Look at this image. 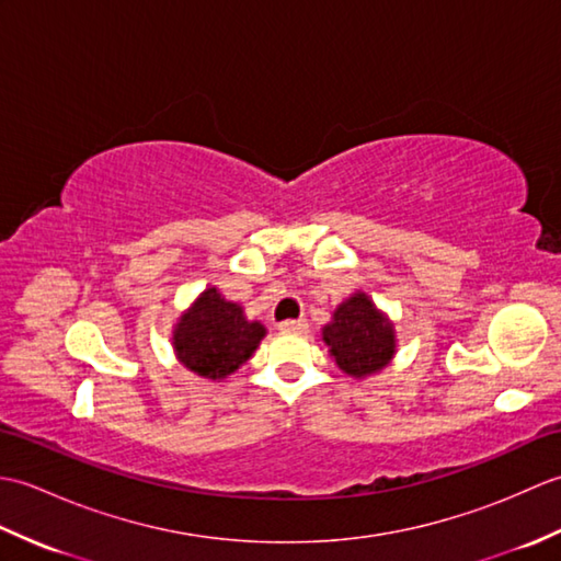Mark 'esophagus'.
Returning a JSON list of instances; mask_svg holds the SVG:
<instances>
[{"label": "esophagus", "instance_id": "1", "mask_svg": "<svg viewBox=\"0 0 561 561\" xmlns=\"http://www.w3.org/2000/svg\"><path fill=\"white\" fill-rule=\"evenodd\" d=\"M279 330L282 332H287V335H301V332H306L308 330V323L304 318H299V320H284V323H279Z\"/></svg>", "mask_w": 561, "mask_h": 561}]
</instances>
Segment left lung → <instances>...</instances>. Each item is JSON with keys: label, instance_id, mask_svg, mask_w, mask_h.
<instances>
[{"label": "left lung", "instance_id": "8db88e82", "mask_svg": "<svg viewBox=\"0 0 561 561\" xmlns=\"http://www.w3.org/2000/svg\"><path fill=\"white\" fill-rule=\"evenodd\" d=\"M323 340L342 371L356 378L380 371L396 354L392 325L366 294H354L337 308L335 320L323 330Z\"/></svg>", "mask_w": 561, "mask_h": 561}]
</instances>
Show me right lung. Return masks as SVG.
Instances as JSON below:
<instances>
[{
    "instance_id": "right-lung-1",
    "label": "right lung",
    "mask_w": 561,
    "mask_h": 561,
    "mask_svg": "<svg viewBox=\"0 0 561 561\" xmlns=\"http://www.w3.org/2000/svg\"><path fill=\"white\" fill-rule=\"evenodd\" d=\"M262 337L265 328L245 320L241 306L207 289L175 325L173 347L185 368L217 380L245 364Z\"/></svg>"
}]
</instances>
